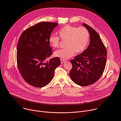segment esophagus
Masks as SVG:
<instances>
[{
    "mask_svg": "<svg viewBox=\"0 0 121 121\" xmlns=\"http://www.w3.org/2000/svg\"><path fill=\"white\" fill-rule=\"evenodd\" d=\"M60 61H61V64H63V63L65 62V61H64V60H62V59H60Z\"/></svg>",
    "mask_w": 121,
    "mask_h": 121,
    "instance_id": "obj_1",
    "label": "esophagus"
}]
</instances>
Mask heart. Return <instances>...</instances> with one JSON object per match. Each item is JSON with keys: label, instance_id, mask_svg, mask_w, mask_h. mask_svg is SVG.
<instances>
[{"label": "heart", "instance_id": "obj_1", "mask_svg": "<svg viewBox=\"0 0 121 121\" xmlns=\"http://www.w3.org/2000/svg\"><path fill=\"white\" fill-rule=\"evenodd\" d=\"M59 37L65 42V48L56 51L54 56L66 60L73 56L75 53H81L86 49L88 45L90 34L84 27L77 28L66 25L60 29L58 32ZM58 37L51 35L48 39L49 45L53 48H58L60 39Z\"/></svg>", "mask_w": 121, "mask_h": 121}]
</instances>
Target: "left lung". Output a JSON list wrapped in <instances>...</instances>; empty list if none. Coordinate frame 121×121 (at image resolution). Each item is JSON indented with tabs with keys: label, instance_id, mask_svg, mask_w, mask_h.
I'll use <instances>...</instances> for the list:
<instances>
[{
	"label": "left lung",
	"instance_id": "8db88e82",
	"mask_svg": "<svg viewBox=\"0 0 121 121\" xmlns=\"http://www.w3.org/2000/svg\"><path fill=\"white\" fill-rule=\"evenodd\" d=\"M82 25L89 32L90 42L84 51L70 60L72 67L69 75L75 83L86 86L94 83L102 75L106 63L107 52L99 34L87 24Z\"/></svg>",
	"mask_w": 121,
	"mask_h": 121
}]
</instances>
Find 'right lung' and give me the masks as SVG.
<instances>
[{"mask_svg": "<svg viewBox=\"0 0 121 121\" xmlns=\"http://www.w3.org/2000/svg\"><path fill=\"white\" fill-rule=\"evenodd\" d=\"M43 22L30 27L21 35L17 45V60L24 80L35 87H43L52 80L55 69L60 64L58 57L46 59L52 53L48 39L58 25Z\"/></svg>", "mask_w": 121, "mask_h": 121, "instance_id": "right-lung-1", "label": "right lung"}]
</instances>
